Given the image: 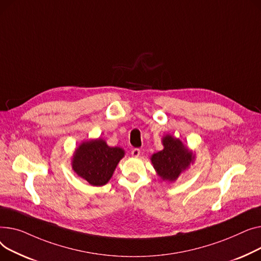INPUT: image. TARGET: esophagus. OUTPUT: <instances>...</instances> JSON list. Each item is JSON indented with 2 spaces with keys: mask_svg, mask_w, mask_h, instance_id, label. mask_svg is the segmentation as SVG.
I'll list each match as a JSON object with an SVG mask.
<instances>
[{
  "mask_svg": "<svg viewBox=\"0 0 261 261\" xmlns=\"http://www.w3.org/2000/svg\"><path fill=\"white\" fill-rule=\"evenodd\" d=\"M132 155H133V157H139L140 156V149L139 148H134L132 150Z\"/></svg>",
  "mask_w": 261,
  "mask_h": 261,
  "instance_id": "34e87169",
  "label": "esophagus"
}]
</instances>
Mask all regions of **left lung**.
Listing matches in <instances>:
<instances>
[{
    "label": "left lung",
    "instance_id": "left-lung-1",
    "mask_svg": "<svg viewBox=\"0 0 261 261\" xmlns=\"http://www.w3.org/2000/svg\"><path fill=\"white\" fill-rule=\"evenodd\" d=\"M162 144L164 148L152 155L150 160L162 180L173 182L194 162L195 156L189 147L172 135L164 136Z\"/></svg>",
    "mask_w": 261,
    "mask_h": 261
}]
</instances>
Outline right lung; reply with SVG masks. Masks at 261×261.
<instances>
[{
	"mask_svg": "<svg viewBox=\"0 0 261 261\" xmlns=\"http://www.w3.org/2000/svg\"><path fill=\"white\" fill-rule=\"evenodd\" d=\"M124 154V149L109 146L99 138L79 145L73 152L71 166L73 172L90 186L101 187L110 181Z\"/></svg>",
	"mask_w": 261,
	"mask_h": 261,
	"instance_id": "add662e5",
	"label": "right lung"
}]
</instances>
